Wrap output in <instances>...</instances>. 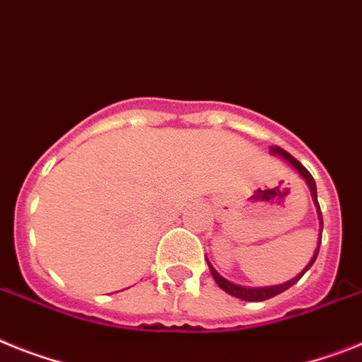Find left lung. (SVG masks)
<instances>
[{
  "label": "left lung",
  "mask_w": 362,
  "mask_h": 362,
  "mask_svg": "<svg viewBox=\"0 0 362 362\" xmlns=\"http://www.w3.org/2000/svg\"><path fill=\"white\" fill-rule=\"evenodd\" d=\"M270 154H276V156H279L281 160H285V162L289 163L291 167H293L294 171L298 173L300 176L303 178V182L308 184L309 191H311V197H313V202H315V208H317V214H318V221H320V238H318V247L317 250H315V254H313L311 261H309L308 265H305V269L302 270V272H298V274L294 276V278H291L289 281H285V284H279V285H269V287H245V285H238L233 284V281H230V279H226L224 276H221L217 272V270L214 269V265L208 261V267H209V272H211V276H214L215 284L221 287V289L224 291V293L232 294V296H235V298H241L245 300V302H263V300H269L272 298V296H276V294L284 293V291H287L289 287H293L296 281H298L300 278H302L305 272H308L309 269H311V265L315 263V259H317L318 256V248H320V241H322V226H324V223H322V214H320V206H318V199H317V184H315V180H313L311 173L305 169V167L302 165V163L296 160V158L291 156L287 151H284L281 147H270Z\"/></svg>",
  "instance_id": "8db88e82"
}]
</instances>
